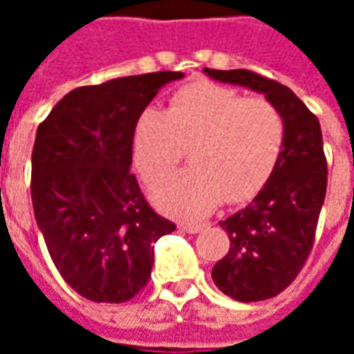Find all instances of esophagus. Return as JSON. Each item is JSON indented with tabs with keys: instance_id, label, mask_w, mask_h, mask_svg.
<instances>
[{
	"instance_id": "esophagus-1",
	"label": "esophagus",
	"mask_w": 354,
	"mask_h": 354,
	"mask_svg": "<svg viewBox=\"0 0 354 354\" xmlns=\"http://www.w3.org/2000/svg\"><path fill=\"white\" fill-rule=\"evenodd\" d=\"M180 230L184 231V233H199V231H203V223H180L178 225Z\"/></svg>"
}]
</instances>
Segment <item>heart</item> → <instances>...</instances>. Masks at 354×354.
<instances>
[{
  "mask_svg": "<svg viewBox=\"0 0 354 354\" xmlns=\"http://www.w3.org/2000/svg\"><path fill=\"white\" fill-rule=\"evenodd\" d=\"M282 138V117L271 102L201 81L180 88L167 111H142L132 132V157L142 176L159 180L189 147L192 169L155 185L151 197L165 212L201 218L223 197L241 203L260 192Z\"/></svg>",
  "mask_w": 354,
  "mask_h": 354,
  "instance_id": "1",
  "label": "heart"
}]
</instances>
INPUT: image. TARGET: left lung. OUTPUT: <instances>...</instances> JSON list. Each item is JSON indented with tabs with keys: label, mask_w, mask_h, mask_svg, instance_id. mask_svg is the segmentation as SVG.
Returning a JSON list of instances; mask_svg holds the SVG:
<instances>
[{
	"label": "left lung",
	"mask_w": 354,
	"mask_h": 354,
	"mask_svg": "<svg viewBox=\"0 0 354 354\" xmlns=\"http://www.w3.org/2000/svg\"><path fill=\"white\" fill-rule=\"evenodd\" d=\"M203 72L220 83L250 88L279 109L284 124L273 172L252 203L220 222L231 245L212 269V281L237 301H261L281 294L311 252L328 169L317 117L288 87L248 70Z\"/></svg>",
	"instance_id": "obj_1"
}]
</instances>
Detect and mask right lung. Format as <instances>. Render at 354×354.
Masks as SVG:
<instances>
[{
    "instance_id": "right-lung-1",
    "label": "right lung",
    "mask_w": 354,
    "mask_h": 354,
    "mask_svg": "<svg viewBox=\"0 0 354 354\" xmlns=\"http://www.w3.org/2000/svg\"><path fill=\"white\" fill-rule=\"evenodd\" d=\"M182 72L129 75L73 88L37 127L32 205L50 258L77 294L123 304L151 277L153 243L176 225L131 174L138 117Z\"/></svg>"
}]
</instances>
